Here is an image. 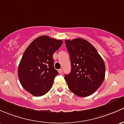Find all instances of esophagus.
Returning a JSON list of instances; mask_svg holds the SVG:
<instances>
[{"label": "esophagus", "mask_w": 124, "mask_h": 124, "mask_svg": "<svg viewBox=\"0 0 124 124\" xmlns=\"http://www.w3.org/2000/svg\"><path fill=\"white\" fill-rule=\"evenodd\" d=\"M59 73L60 74H63V71H62V69H61V70H59Z\"/></svg>", "instance_id": "34e87169"}]
</instances>
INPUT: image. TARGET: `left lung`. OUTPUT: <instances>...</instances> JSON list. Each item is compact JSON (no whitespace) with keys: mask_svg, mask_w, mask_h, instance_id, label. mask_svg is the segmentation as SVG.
<instances>
[{"mask_svg":"<svg viewBox=\"0 0 124 124\" xmlns=\"http://www.w3.org/2000/svg\"><path fill=\"white\" fill-rule=\"evenodd\" d=\"M70 53L71 71L64 78L71 92L79 97L93 94L103 82L105 65L96 48L86 40H65Z\"/></svg>","mask_w":124,"mask_h":124,"instance_id":"1","label":"left lung"}]
</instances>
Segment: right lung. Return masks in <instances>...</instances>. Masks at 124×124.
Here are the masks:
<instances>
[{
	"mask_svg": "<svg viewBox=\"0 0 124 124\" xmlns=\"http://www.w3.org/2000/svg\"><path fill=\"white\" fill-rule=\"evenodd\" d=\"M63 43L47 36L37 37L25 50L18 68L19 81L34 96L45 95L51 89L58 72L54 68L53 54Z\"/></svg>",
	"mask_w": 124,
	"mask_h": 124,
	"instance_id": "right-lung-1",
	"label": "right lung"
}]
</instances>
